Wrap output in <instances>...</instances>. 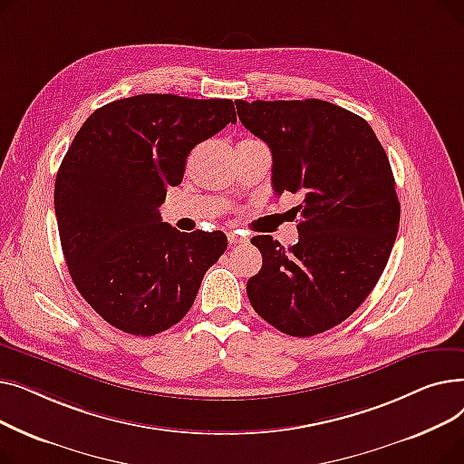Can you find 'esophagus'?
<instances>
[{
    "label": "esophagus",
    "instance_id": "esophagus-1",
    "mask_svg": "<svg viewBox=\"0 0 464 464\" xmlns=\"http://www.w3.org/2000/svg\"><path fill=\"white\" fill-rule=\"evenodd\" d=\"M227 242H229V246H237V245H245L246 238L237 235V233H227Z\"/></svg>",
    "mask_w": 464,
    "mask_h": 464
}]
</instances>
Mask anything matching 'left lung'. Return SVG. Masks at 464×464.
I'll use <instances>...</instances> for the list:
<instances>
[{
    "instance_id": "obj_1",
    "label": "left lung",
    "mask_w": 464,
    "mask_h": 464,
    "mask_svg": "<svg viewBox=\"0 0 464 464\" xmlns=\"http://www.w3.org/2000/svg\"><path fill=\"white\" fill-rule=\"evenodd\" d=\"M235 103L245 128L269 144L276 195H303L297 245L252 238L263 265L248 299L285 334H320L361 306L392 256L401 219L392 165L369 121L334 103Z\"/></svg>"
}]
</instances>
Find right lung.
Returning <instances> with one entry per match:
<instances>
[{"instance_id": "1", "label": "right lung", "mask_w": 464, "mask_h": 464, "mask_svg": "<svg viewBox=\"0 0 464 464\" xmlns=\"http://www.w3.org/2000/svg\"><path fill=\"white\" fill-rule=\"evenodd\" d=\"M231 100L140 93L93 111L58 169L54 210L72 284L112 327L152 336L179 324L227 248L222 231L161 222L188 154L235 124Z\"/></svg>"}]
</instances>
